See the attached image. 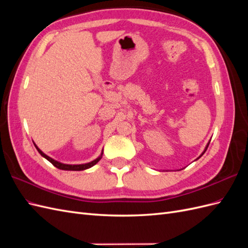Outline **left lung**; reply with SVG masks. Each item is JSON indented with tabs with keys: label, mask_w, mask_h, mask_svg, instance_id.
Here are the masks:
<instances>
[{
	"label": "left lung",
	"mask_w": 248,
	"mask_h": 248,
	"mask_svg": "<svg viewBox=\"0 0 248 248\" xmlns=\"http://www.w3.org/2000/svg\"><path fill=\"white\" fill-rule=\"evenodd\" d=\"M208 146H209V145H207V147H206V149H205V150H204V152H202V154H204V153H205V152H206V150H207V148H208ZM202 155H201V156H202ZM201 156H200V157H201ZM200 157H199V158H200Z\"/></svg>",
	"instance_id": "left-lung-1"
}]
</instances>
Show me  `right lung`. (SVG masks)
<instances>
[{
    "mask_svg": "<svg viewBox=\"0 0 248 248\" xmlns=\"http://www.w3.org/2000/svg\"><path fill=\"white\" fill-rule=\"evenodd\" d=\"M35 145V144H34ZM35 147H36V149L38 150V152L40 153V155L42 156V157H44V158L46 159H47L52 166H55L56 168H58V169H60V170H87V169H90V168H92L93 166H95V164L98 162L100 159H101V157H102V153H101V155L98 157V158H96L95 160H93V161H91V162H88V163H84V164H65V163H62V162H59V161H57V160H55V159H52L51 157H49V156H47L46 154H44L41 150L37 147L36 145H35Z\"/></svg>",
    "mask_w": 248,
    "mask_h": 248,
    "instance_id": "1",
    "label": "right lung"
}]
</instances>
